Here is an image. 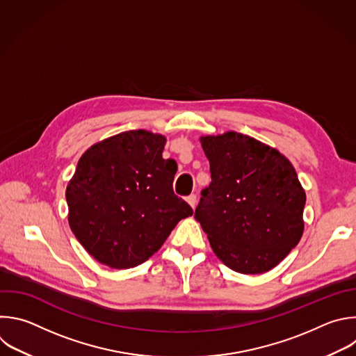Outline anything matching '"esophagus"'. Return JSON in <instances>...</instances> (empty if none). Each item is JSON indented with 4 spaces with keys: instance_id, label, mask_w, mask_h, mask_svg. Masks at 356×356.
<instances>
[{
    "instance_id": "1",
    "label": "esophagus",
    "mask_w": 356,
    "mask_h": 356,
    "mask_svg": "<svg viewBox=\"0 0 356 356\" xmlns=\"http://www.w3.org/2000/svg\"><path fill=\"white\" fill-rule=\"evenodd\" d=\"M186 201L190 204V207H191V208H195V204H197V195H195V194H190V195L186 198Z\"/></svg>"
}]
</instances>
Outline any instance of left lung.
Masks as SVG:
<instances>
[{"instance_id":"8db88e82","label":"left lung","mask_w":356,"mask_h":356,"mask_svg":"<svg viewBox=\"0 0 356 356\" xmlns=\"http://www.w3.org/2000/svg\"><path fill=\"white\" fill-rule=\"evenodd\" d=\"M211 184L194 218L216 257L254 275L278 266L299 243L305 190L295 168L275 148L236 131L200 138Z\"/></svg>"}]
</instances>
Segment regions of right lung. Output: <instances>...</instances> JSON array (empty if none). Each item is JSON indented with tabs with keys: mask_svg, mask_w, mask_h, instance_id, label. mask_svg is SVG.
<instances>
[{
	"mask_svg": "<svg viewBox=\"0 0 356 356\" xmlns=\"http://www.w3.org/2000/svg\"><path fill=\"white\" fill-rule=\"evenodd\" d=\"M166 137L131 130L93 144L65 190L68 223L99 263L133 268L155 254L191 207L173 193L177 165Z\"/></svg>",
	"mask_w": 356,
	"mask_h": 356,
	"instance_id": "1",
	"label": "right lung"
}]
</instances>
